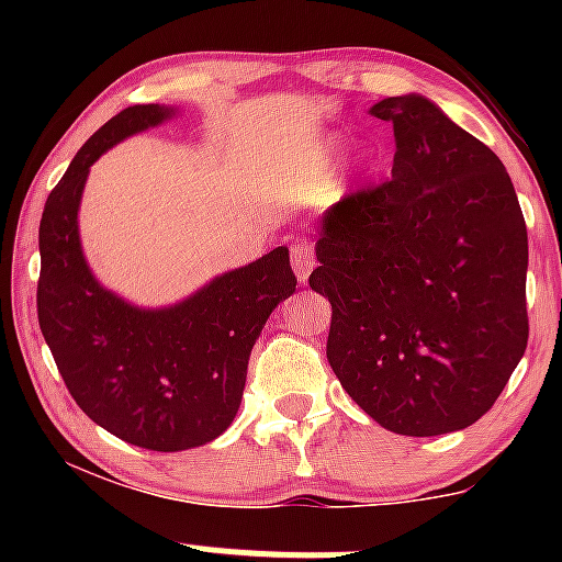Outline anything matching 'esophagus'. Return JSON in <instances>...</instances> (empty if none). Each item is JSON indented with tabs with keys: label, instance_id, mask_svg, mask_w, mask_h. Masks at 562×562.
Here are the masks:
<instances>
[{
	"label": "esophagus",
	"instance_id": "esophagus-1",
	"mask_svg": "<svg viewBox=\"0 0 562 562\" xmlns=\"http://www.w3.org/2000/svg\"><path fill=\"white\" fill-rule=\"evenodd\" d=\"M290 261H293V272L301 282L308 280L314 269V248L308 243H299L290 248Z\"/></svg>",
	"mask_w": 562,
	"mask_h": 562
}]
</instances>
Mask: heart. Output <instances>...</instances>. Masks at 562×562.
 Wrapping results in <instances>:
<instances>
[{"label": "heart", "instance_id": "obj_1", "mask_svg": "<svg viewBox=\"0 0 562 562\" xmlns=\"http://www.w3.org/2000/svg\"><path fill=\"white\" fill-rule=\"evenodd\" d=\"M346 147H348V142H346L344 137H327V139L319 145V158H322V160H335V158H340V156H344V153H346Z\"/></svg>", "mask_w": 562, "mask_h": 562}]
</instances>
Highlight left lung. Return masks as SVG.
<instances>
[{
    "instance_id": "8db88e82",
    "label": "left lung",
    "mask_w": 562,
    "mask_h": 562,
    "mask_svg": "<svg viewBox=\"0 0 562 562\" xmlns=\"http://www.w3.org/2000/svg\"><path fill=\"white\" fill-rule=\"evenodd\" d=\"M389 182L319 218L308 285L333 306L327 362L385 430L481 420L528 340V235L502 160L423 94L385 97Z\"/></svg>"
}]
</instances>
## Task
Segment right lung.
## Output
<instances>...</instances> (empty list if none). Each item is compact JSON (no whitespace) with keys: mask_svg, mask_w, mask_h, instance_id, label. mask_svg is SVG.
Instances as JSON below:
<instances>
[{"mask_svg":"<svg viewBox=\"0 0 562 562\" xmlns=\"http://www.w3.org/2000/svg\"><path fill=\"white\" fill-rule=\"evenodd\" d=\"M173 115L171 105H134L108 121L70 160L38 224V327L70 396L108 434L153 451L203 447L229 428L256 338L295 293L282 245L171 306H134L97 282L79 237L89 169Z\"/></svg>","mask_w":562,"mask_h":562,"instance_id":"1","label":"right lung"}]
</instances>
